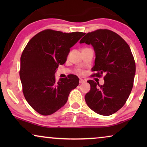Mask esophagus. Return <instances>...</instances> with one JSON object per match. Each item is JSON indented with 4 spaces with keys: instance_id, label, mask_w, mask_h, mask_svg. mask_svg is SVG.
Here are the masks:
<instances>
[{
    "instance_id": "esophagus-1",
    "label": "esophagus",
    "mask_w": 147,
    "mask_h": 147,
    "mask_svg": "<svg viewBox=\"0 0 147 147\" xmlns=\"http://www.w3.org/2000/svg\"><path fill=\"white\" fill-rule=\"evenodd\" d=\"M85 80H83V79H82V78H80V80H79V83L80 84H84V83H85Z\"/></svg>"
}]
</instances>
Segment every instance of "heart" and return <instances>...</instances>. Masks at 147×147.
<instances>
[{
    "instance_id": "obj_1",
    "label": "heart",
    "mask_w": 147,
    "mask_h": 147,
    "mask_svg": "<svg viewBox=\"0 0 147 147\" xmlns=\"http://www.w3.org/2000/svg\"><path fill=\"white\" fill-rule=\"evenodd\" d=\"M76 73H80V74H83L84 73V71L82 70V69H76Z\"/></svg>"
}]
</instances>
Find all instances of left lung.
<instances>
[{"mask_svg":"<svg viewBox=\"0 0 147 147\" xmlns=\"http://www.w3.org/2000/svg\"><path fill=\"white\" fill-rule=\"evenodd\" d=\"M92 45L95 52L92 76L104 75V85L90 80L91 89L85 96L92 110L108 116L120 109L129 97L133 88L136 63L128 43L115 32L98 29L89 32L80 43Z\"/></svg>","mask_w":147,"mask_h":147,"instance_id":"1","label":"left lung"}]
</instances>
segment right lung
Masks as SVG:
<instances>
[{"label":"right lung","mask_w":147,"mask_h":147,"mask_svg":"<svg viewBox=\"0 0 147 147\" xmlns=\"http://www.w3.org/2000/svg\"><path fill=\"white\" fill-rule=\"evenodd\" d=\"M84 35L44 30L35 35L23 50L19 71L23 94L41 115H51L60 109L71 91L78 86L76 75L69 74L56 82L54 74L59 65L66 61L71 47Z\"/></svg>","instance_id":"obj_1"}]
</instances>
